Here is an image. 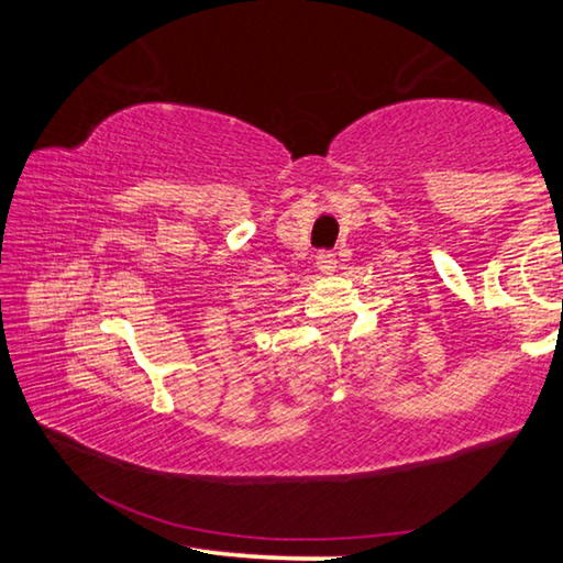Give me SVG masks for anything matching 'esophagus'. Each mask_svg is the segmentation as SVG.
<instances>
[{
	"mask_svg": "<svg viewBox=\"0 0 563 563\" xmlns=\"http://www.w3.org/2000/svg\"><path fill=\"white\" fill-rule=\"evenodd\" d=\"M316 265H318V271L320 273H332L338 268V258H335V253H330V251H322V253H318L316 255Z\"/></svg>",
	"mask_w": 563,
	"mask_h": 563,
	"instance_id": "34e87169",
	"label": "esophagus"
}]
</instances>
